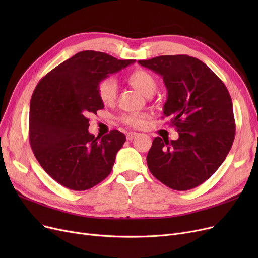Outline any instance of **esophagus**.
I'll return each mask as SVG.
<instances>
[{"label": "esophagus", "mask_w": 258, "mask_h": 258, "mask_svg": "<svg viewBox=\"0 0 258 258\" xmlns=\"http://www.w3.org/2000/svg\"><path fill=\"white\" fill-rule=\"evenodd\" d=\"M137 136H138V133L130 132V133H127V135H126V138H127V140H133L134 138H136Z\"/></svg>", "instance_id": "34e87169"}]
</instances>
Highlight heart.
I'll use <instances>...</instances> for the list:
<instances>
[{"mask_svg": "<svg viewBox=\"0 0 258 258\" xmlns=\"http://www.w3.org/2000/svg\"><path fill=\"white\" fill-rule=\"evenodd\" d=\"M127 83L145 96H151L157 88V81L153 74L142 69L135 70L126 77ZM98 97L104 104H112L118 94V87L116 80L112 77L102 79L97 87ZM121 122L132 127H141L145 123V115L138 113L123 114L120 117Z\"/></svg>", "mask_w": 258, "mask_h": 258, "instance_id": "b5f03b06", "label": "heart"}]
</instances>
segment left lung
Returning a JSON list of instances; mask_svg holds the SVG:
<instances>
[{
  "mask_svg": "<svg viewBox=\"0 0 258 258\" xmlns=\"http://www.w3.org/2000/svg\"><path fill=\"white\" fill-rule=\"evenodd\" d=\"M138 62L163 77V114L179 133L178 140L154 139L146 157L148 169L167 187L189 190L207 181L231 150V97L223 81L196 57L162 55Z\"/></svg>",
  "mask_w": 258,
  "mask_h": 258,
  "instance_id": "1",
  "label": "left lung"
}]
</instances>
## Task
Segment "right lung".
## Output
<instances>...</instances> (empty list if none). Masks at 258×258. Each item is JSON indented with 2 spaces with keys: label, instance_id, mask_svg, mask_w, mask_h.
I'll use <instances>...</instances> for the list:
<instances>
[{
  "label": "right lung",
  "instance_id": "obj_1",
  "mask_svg": "<svg viewBox=\"0 0 258 258\" xmlns=\"http://www.w3.org/2000/svg\"><path fill=\"white\" fill-rule=\"evenodd\" d=\"M135 59L119 60L86 50L54 68L37 84L30 101L29 141L44 170L61 186L84 191L111 173L123 133L90 134V114L103 108L97 87Z\"/></svg>",
  "mask_w": 258,
  "mask_h": 258
}]
</instances>
